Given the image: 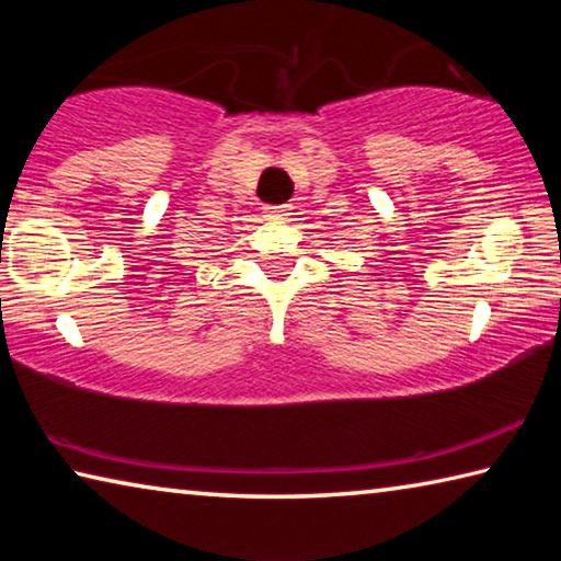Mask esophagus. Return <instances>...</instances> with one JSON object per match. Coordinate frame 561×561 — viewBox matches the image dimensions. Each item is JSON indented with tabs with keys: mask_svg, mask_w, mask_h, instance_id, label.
Masks as SVG:
<instances>
[{
	"mask_svg": "<svg viewBox=\"0 0 561 561\" xmlns=\"http://www.w3.org/2000/svg\"><path fill=\"white\" fill-rule=\"evenodd\" d=\"M264 210H267L272 220H287V217L291 215V205H270V207H264Z\"/></svg>",
	"mask_w": 561,
	"mask_h": 561,
	"instance_id": "esophagus-1",
	"label": "esophagus"
}]
</instances>
